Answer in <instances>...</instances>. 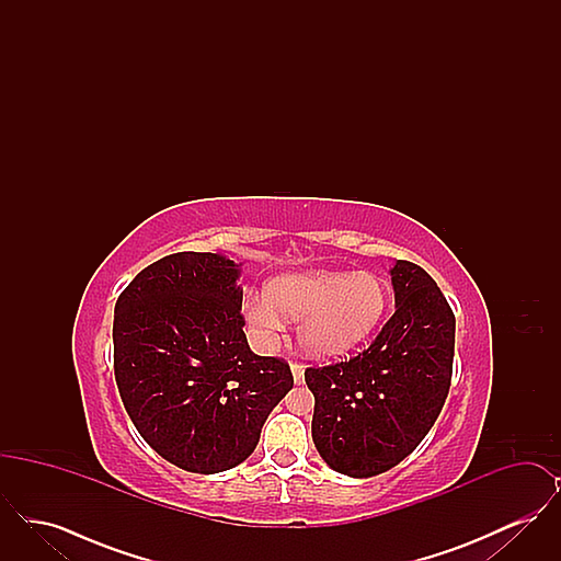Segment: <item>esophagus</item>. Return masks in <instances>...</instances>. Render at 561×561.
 <instances>
[{"mask_svg":"<svg viewBox=\"0 0 561 561\" xmlns=\"http://www.w3.org/2000/svg\"><path fill=\"white\" fill-rule=\"evenodd\" d=\"M290 368H293L294 382H296V385H300V382L305 380V366L293 362V364H290Z\"/></svg>","mask_w":561,"mask_h":561,"instance_id":"esophagus-1","label":"esophagus"}]
</instances>
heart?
<instances>
[{
    "label": "heart",
    "mask_w": 561,
    "mask_h": 561,
    "mask_svg": "<svg viewBox=\"0 0 561 561\" xmlns=\"http://www.w3.org/2000/svg\"><path fill=\"white\" fill-rule=\"evenodd\" d=\"M387 300V284L374 273L316 271L271 282L267 296H245L243 313L267 347L279 339L284 320H294L298 343L307 353L336 355L373 334Z\"/></svg>",
    "instance_id": "heart-1"
}]
</instances>
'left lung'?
Instances as JSON below:
<instances>
[{
    "label": "left lung",
    "mask_w": 561,
    "mask_h": 561,
    "mask_svg": "<svg viewBox=\"0 0 561 561\" xmlns=\"http://www.w3.org/2000/svg\"><path fill=\"white\" fill-rule=\"evenodd\" d=\"M396 313L368 348L311 366L313 442L348 478H373L400 465L437 421L450 391L453 309L427 271L410 261L391 268Z\"/></svg>",
    "instance_id": "8db88e82"
}]
</instances>
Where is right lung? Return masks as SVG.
<instances>
[{
  "instance_id": "obj_1",
  "label": "right lung",
  "mask_w": 561,
  "mask_h": 561,
  "mask_svg": "<svg viewBox=\"0 0 561 561\" xmlns=\"http://www.w3.org/2000/svg\"><path fill=\"white\" fill-rule=\"evenodd\" d=\"M238 267L213 252H176L142 268L115 302L124 408L161 458L191 473L243 462L294 385L286 359L248 347Z\"/></svg>"
}]
</instances>
